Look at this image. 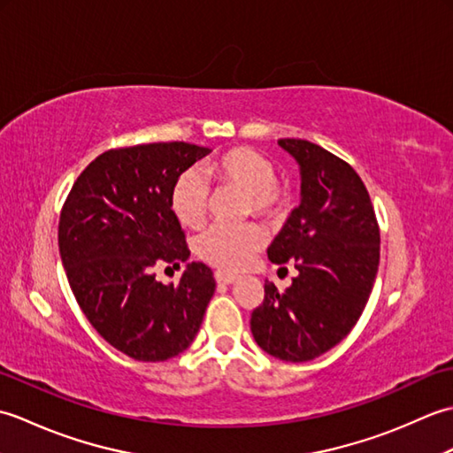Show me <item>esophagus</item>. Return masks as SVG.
Instances as JSON below:
<instances>
[{"mask_svg":"<svg viewBox=\"0 0 453 453\" xmlns=\"http://www.w3.org/2000/svg\"><path fill=\"white\" fill-rule=\"evenodd\" d=\"M214 276H216V282H218V284H234V282L237 280V276H235V274L221 273V271H218Z\"/></svg>","mask_w":453,"mask_h":453,"instance_id":"1","label":"esophagus"}]
</instances>
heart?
Masks as SVG:
<instances>
[{"label":"heart","instance_id":"obj_1","mask_svg":"<svg viewBox=\"0 0 453 453\" xmlns=\"http://www.w3.org/2000/svg\"><path fill=\"white\" fill-rule=\"evenodd\" d=\"M204 171L218 185L247 192L245 211L265 219L290 208V190L278 180L274 161L263 151L239 146L206 161ZM210 188L198 171H182L171 187L169 204L182 227L198 229L206 221ZM265 242L257 224L211 226L196 239V255L221 271H242Z\"/></svg>","mask_w":453,"mask_h":453}]
</instances>
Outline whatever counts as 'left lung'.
Listing matches in <instances>:
<instances>
[{
    "label": "left lung",
    "mask_w": 453,
    "mask_h": 453,
    "mask_svg": "<svg viewBox=\"0 0 453 453\" xmlns=\"http://www.w3.org/2000/svg\"><path fill=\"white\" fill-rule=\"evenodd\" d=\"M302 171V204L268 247L292 261V286L265 282L251 313L257 344L274 358L307 362L331 350L360 319L380 265V226L362 179L349 163L307 140L282 138Z\"/></svg>",
    "instance_id": "left-lung-1"
}]
</instances>
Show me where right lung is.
Segmentation results:
<instances>
[{
	"instance_id": "obj_1",
	"label": "right lung",
	"mask_w": 453,
	"mask_h": 453,
	"mask_svg": "<svg viewBox=\"0 0 453 453\" xmlns=\"http://www.w3.org/2000/svg\"><path fill=\"white\" fill-rule=\"evenodd\" d=\"M206 153L187 142L109 150L83 169L62 206L58 245L75 300L95 331L134 360L187 350L214 296L204 263H188L175 286L156 280V266L179 268L190 257L169 195Z\"/></svg>"
}]
</instances>
